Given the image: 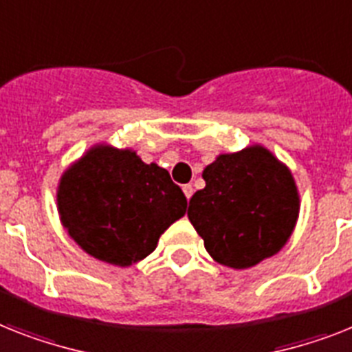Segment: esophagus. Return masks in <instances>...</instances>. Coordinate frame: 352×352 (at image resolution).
I'll return each instance as SVG.
<instances>
[{"instance_id":"obj_1","label":"esophagus","mask_w":352,"mask_h":352,"mask_svg":"<svg viewBox=\"0 0 352 352\" xmlns=\"http://www.w3.org/2000/svg\"><path fill=\"white\" fill-rule=\"evenodd\" d=\"M183 192H185V196H187V199H190V197H192V194H194V188H192V185H190V183H187V185H183Z\"/></svg>"}]
</instances>
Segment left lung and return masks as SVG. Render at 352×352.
I'll list each match as a JSON object with an SVG mask.
<instances>
[{
  "mask_svg": "<svg viewBox=\"0 0 352 352\" xmlns=\"http://www.w3.org/2000/svg\"><path fill=\"white\" fill-rule=\"evenodd\" d=\"M205 188L187 216L216 263L252 268L292 237L300 196L292 170L263 145L219 155L203 170Z\"/></svg>",
  "mask_w": 352,
  "mask_h": 352,
  "instance_id": "left-lung-1",
  "label": "left lung"
}]
</instances>
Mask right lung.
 <instances>
[{
  "label": "right lung",
  "mask_w": 352,
  "mask_h": 352,
  "mask_svg": "<svg viewBox=\"0 0 352 352\" xmlns=\"http://www.w3.org/2000/svg\"><path fill=\"white\" fill-rule=\"evenodd\" d=\"M57 210L86 254L126 268L155 252L160 235L185 216L187 197L136 151L97 144L60 176Z\"/></svg>",
  "instance_id": "obj_1"
}]
</instances>
